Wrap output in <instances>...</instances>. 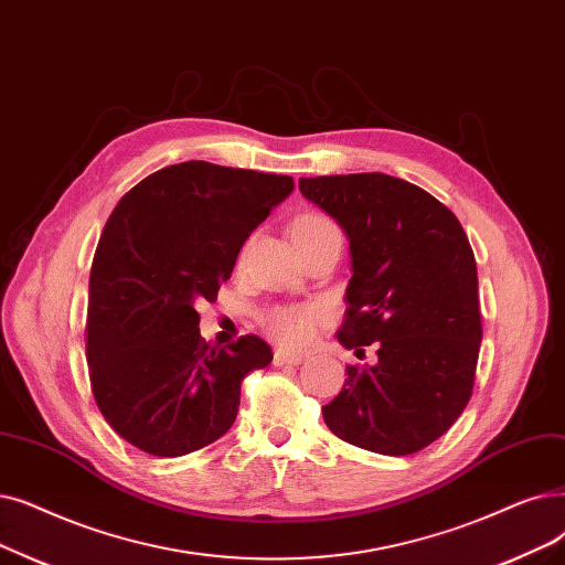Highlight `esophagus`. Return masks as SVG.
<instances>
[{
	"label": "esophagus",
	"mask_w": 565,
	"mask_h": 565,
	"mask_svg": "<svg viewBox=\"0 0 565 565\" xmlns=\"http://www.w3.org/2000/svg\"><path fill=\"white\" fill-rule=\"evenodd\" d=\"M305 358L300 355V353H288V351H275V364L277 366H284V364H290V366H296V364H300Z\"/></svg>",
	"instance_id": "esophagus-1"
}]
</instances>
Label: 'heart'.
<instances>
[{
  "instance_id": "heart-1",
  "label": "heart",
  "mask_w": 565,
  "mask_h": 565,
  "mask_svg": "<svg viewBox=\"0 0 565 565\" xmlns=\"http://www.w3.org/2000/svg\"><path fill=\"white\" fill-rule=\"evenodd\" d=\"M330 231H337V226L330 222V218L309 212L296 218V224H292V239L300 244L305 239L321 237ZM247 249L249 244H244L237 254V263L244 260ZM323 316L326 311L321 305H279V307H269L260 313V326L279 343V347L296 351V349L309 347L318 323L323 321Z\"/></svg>"
}]
</instances>
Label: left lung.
<instances>
[{
	"label": "left lung",
	"mask_w": 565,
	"mask_h": 565,
	"mask_svg": "<svg viewBox=\"0 0 565 565\" xmlns=\"http://www.w3.org/2000/svg\"><path fill=\"white\" fill-rule=\"evenodd\" d=\"M351 247L341 347L374 366H347L323 406L334 436L381 455H413L444 436L471 399L482 341L476 256L457 216L431 193L383 173L300 178Z\"/></svg>",
	"instance_id": "8db88e82"
}]
</instances>
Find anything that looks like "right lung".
Listing matches in <instances>:
<instances>
[{
	"mask_svg": "<svg viewBox=\"0 0 565 565\" xmlns=\"http://www.w3.org/2000/svg\"><path fill=\"white\" fill-rule=\"evenodd\" d=\"M292 186L288 175L184 161L113 210L89 275L87 366L106 423L138 450L182 457L214 444L235 423L242 379L273 362L256 334L212 347L195 307L216 300L242 244Z\"/></svg>",
	"mask_w": 565,
	"mask_h": 565,
	"instance_id": "right-lung-1",
	"label": "right lung"
}]
</instances>
